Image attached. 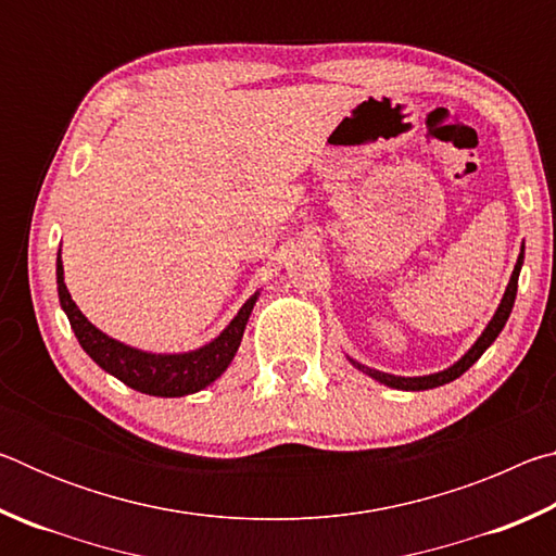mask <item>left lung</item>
<instances>
[{"label":"left lung","mask_w":556,"mask_h":556,"mask_svg":"<svg viewBox=\"0 0 556 556\" xmlns=\"http://www.w3.org/2000/svg\"><path fill=\"white\" fill-rule=\"evenodd\" d=\"M522 260H525V244H522V250H520V257H517V265L513 269V277H510V281H507V289H505V294L501 299V306H497V312L493 314L491 324H488L485 331L478 336V341L468 348V353L460 357V361H456L454 365H451V368L441 370V372H431V375H419V378H402V375H390V372H382V370L365 368V365L353 361V357H348V361H351L357 370H363L365 375H370L372 380L388 384V388H392V390L419 392V390L439 388V384H446L451 380L460 378V375H464L470 368V365H473L478 357H481L488 351V348L493 345L495 338L501 336L503 326L507 324V318H510V312H513V306H515V296H517V277H520Z\"/></svg>","instance_id":"8db88e82"}]
</instances>
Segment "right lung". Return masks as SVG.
I'll return each mask as SVG.
<instances>
[{
    "label": "right lung",
    "instance_id": "1",
    "mask_svg": "<svg viewBox=\"0 0 556 556\" xmlns=\"http://www.w3.org/2000/svg\"><path fill=\"white\" fill-rule=\"evenodd\" d=\"M55 285H59V299L61 308L68 316L71 328L83 351H86L92 361H96L102 370L115 375L127 388L154 394V397H184V394H193L203 388H208L220 375L228 370L235 353H238L244 326L255 308V301L260 291H255L248 301H244L238 316L225 326V331L213 338L195 351L188 353H149L131 348L127 343H119L100 328L92 326L86 314L75 306L71 299V291L63 281V260L59 250V260H55Z\"/></svg>",
    "mask_w": 556,
    "mask_h": 556
}]
</instances>
